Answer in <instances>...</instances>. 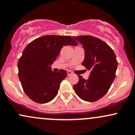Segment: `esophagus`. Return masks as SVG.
I'll use <instances>...</instances> for the list:
<instances>
[{
	"label": "esophagus",
	"mask_w": 135,
	"mask_h": 135,
	"mask_svg": "<svg viewBox=\"0 0 135 135\" xmlns=\"http://www.w3.org/2000/svg\"><path fill=\"white\" fill-rule=\"evenodd\" d=\"M71 74H72V73H71V71H68V76L71 75Z\"/></svg>",
	"instance_id": "esophagus-1"
}]
</instances>
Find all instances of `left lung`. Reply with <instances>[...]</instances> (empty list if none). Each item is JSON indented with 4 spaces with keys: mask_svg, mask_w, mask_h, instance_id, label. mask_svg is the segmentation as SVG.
<instances>
[{
    "mask_svg": "<svg viewBox=\"0 0 135 135\" xmlns=\"http://www.w3.org/2000/svg\"><path fill=\"white\" fill-rule=\"evenodd\" d=\"M73 38L84 49L82 64L91 71L88 80L78 75L79 80L73 89L81 99L95 102L107 93L114 81L118 66L117 57L111 47L97 37L82 35Z\"/></svg>",
    "mask_w": 135,
    "mask_h": 135,
    "instance_id": "obj_1",
    "label": "left lung"
}]
</instances>
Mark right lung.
<instances>
[{
  "instance_id": "right-lung-1",
  "label": "right lung",
  "mask_w": 135,
  "mask_h": 135,
  "mask_svg": "<svg viewBox=\"0 0 135 135\" xmlns=\"http://www.w3.org/2000/svg\"><path fill=\"white\" fill-rule=\"evenodd\" d=\"M70 36L46 35L27 44L18 62V78L25 93L34 102L45 104L56 96L67 71H51L63 46H76Z\"/></svg>"
}]
</instances>
